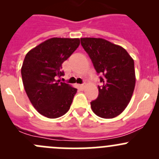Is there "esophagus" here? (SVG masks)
<instances>
[{
  "label": "esophagus",
  "mask_w": 159,
  "mask_h": 159,
  "mask_svg": "<svg viewBox=\"0 0 159 159\" xmlns=\"http://www.w3.org/2000/svg\"><path fill=\"white\" fill-rule=\"evenodd\" d=\"M80 88H81V89H84V87H85V84H80Z\"/></svg>",
  "instance_id": "34e87169"
}]
</instances>
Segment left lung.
Segmentation results:
<instances>
[{"mask_svg": "<svg viewBox=\"0 0 159 159\" xmlns=\"http://www.w3.org/2000/svg\"><path fill=\"white\" fill-rule=\"evenodd\" d=\"M102 86L98 96L91 102L93 112L103 118H113L123 111L132 96L135 85L134 60L125 49L102 38H81Z\"/></svg>", "mask_w": 159, "mask_h": 159, "instance_id": "1", "label": "left lung"}]
</instances>
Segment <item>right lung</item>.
Returning a JSON list of instances; mask_svg holds the SVG:
<instances>
[{
    "instance_id": "1",
    "label": "right lung",
    "mask_w": 159,
    "mask_h": 159,
    "mask_svg": "<svg viewBox=\"0 0 159 159\" xmlns=\"http://www.w3.org/2000/svg\"><path fill=\"white\" fill-rule=\"evenodd\" d=\"M79 44L78 38H50L25 56L24 87L34 108L47 118H59L69 110L77 89L57 79L65 75L62 64Z\"/></svg>"
}]
</instances>
